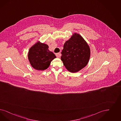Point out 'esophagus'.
I'll list each match as a JSON object with an SVG mask.
<instances>
[{"mask_svg":"<svg viewBox=\"0 0 121 121\" xmlns=\"http://www.w3.org/2000/svg\"><path fill=\"white\" fill-rule=\"evenodd\" d=\"M56 56L57 57L59 58V57H60L61 56V53H57V54H56Z\"/></svg>","mask_w":121,"mask_h":121,"instance_id":"esophagus-1","label":"esophagus"}]
</instances>
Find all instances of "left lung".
Returning a JSON list of instances; mask_svg holds the SVG:
<instances>
[{
  "label": "left lung",
  "mask_w": 121,
  "mask_h": 121,
  "mask_svg": "<svg viewBox=\"0 0 121 121\" xmlns=\"http://www.w3.org/2000/svg\"><path fill=\"white\" fill-rule=\"evenodd\" d=\"M61 54V59L66 69L75 73L87 65L90 57V49L81 36L74 33L64 43Z\"/></svg>",
  "instance_id": "obj_1"
}]
</instances>
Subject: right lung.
Here are the masks:
<instances>
[{"instance_id": "1", "label": "right lung", "mask_w": 121, "mask_h": 121, "mask_svg": "<svg viewBox=\"0 0 121 121\" xmlns=\"http://www.w3.org/2000/svg\"><path fill=\"white\" fill-rule=\"evenodd\" d=\"M48 48L47 45L38 42L29 49L28 59L33 68L38 71L45 70L56 58V56Z\"/></svg>"}]
</instances>
